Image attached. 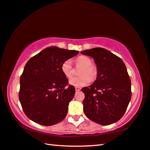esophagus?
I'll return each instance as SVG.
<instances>
[{"label": "esophagus", "instance_id": "34e87169", "mask_svg": "<svg viewBox=\"0 0 150 150\" xmlns=\"http://www.w3.org/2000/svg\"><path fill=\"white\" fill-rule=\"evenodd\" d=\"M75 91H81V88H79V87H75Z\"/></svg>", "mask_w": 150, "mask_h": 150}]
</instances>
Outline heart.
Here are the masks:
<instances>
[{
    "mask_svg": "<svg viewBox=\"0 0 150 150\" xmlns=\"http://www.w3.org/2000/svg\"><path fill=\"white\" fill-rule=\"evenodd\" d=\"M75 64L77 66H83L80 71V77H75L70 79L69 83L76 87L87 86L91 80H94L97 76V69L92 65V62L88 57L81 56L76 59ZM62 71L67 78L72 77L73 67L70 59L64 61L61 66Z\"/></svg>",
    "mask_w": 150,
    "mask_h": 150,
    "instance_id": "heart-1",
    "label": "heart"
}]
</instances>
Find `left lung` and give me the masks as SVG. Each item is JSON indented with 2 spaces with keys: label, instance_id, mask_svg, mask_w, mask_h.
<instances>
[{
  "label": "left lung",
  "instance_id": "1",
  "mask_svg": "<svg viewBox=\"0 0 150 150\" xmlns=\"http://www.w3.org/2000/svg\"><path fill=\"white\" fill-rule=\"evenodd\" d=\"M91 56L97 66V78L81 91L84 114L89 119L102 125L118 121L125 113L131 99V83L122 59L102 48L81 52Z\"/></svg>",
  "mask_w": 150,
  "mask_h": 150
}]
</instances>
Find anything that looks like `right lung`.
I'll list each match as a JSON object with an SVG mask.
<instances>
[{
    "label": "right lung",
    "mask_w": 150,
    "mask_h": 150,
    "mask_svg": "<svg viewBox=\"0 0 150 150\" xmlns=\"http://www.w3.org/2000/svg\"><path fill=\"white\" fill-rule=\"evenodd\" d=\"M78 54L76 50L51 47L27 62L20 77L19 99L29 119L51 126L66 117L75 90L68 85L61 66L64 61Z\"/></svg>",
    "instance_id": "obj_1"
}]
</instances>
